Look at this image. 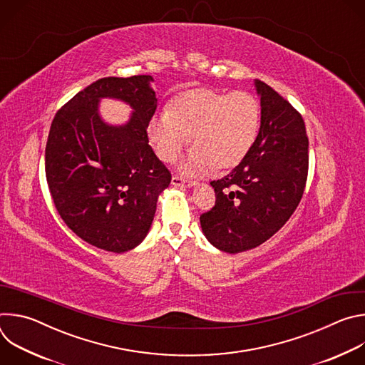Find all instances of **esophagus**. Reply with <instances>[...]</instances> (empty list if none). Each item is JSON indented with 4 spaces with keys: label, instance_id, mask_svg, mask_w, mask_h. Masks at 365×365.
Here are the masks:
<instances>
[{
    "label": "esophagus",
    "instance_id": "obj_1",
    "mask_svg": "<svg viewBox=\"0 0 365 365\" xmlns=\"http://www.w3.org/2000/svg\"><path fill=\"white\" fill-rule=\"evenodd\" d=\"M172 185L176 187H195L197 185V182L195 180H185L180 176H173L172 178Z\"/></svg>",
    "mask_w": 365,
    "mask_h": 365
}]
</instances>
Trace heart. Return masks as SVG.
Returning a JSON list of instances; mask_svg holds the SVG:
<instances>
[{"label":"heart","mask_w":365,"mask_h":365,"mask_svg":"<svg viewBox=\"0 0 365 365\" xmlns=\"http://www.w3.org/2000/svg\"><path fill=\"white\" fill-rule=\"evenodd\" d=\"M262 108L248 92L195 89L180 95L170 108L151 118L147 134L158 154L172 163L187 143L193 145L180 169L203 173L214 166H237L251 150L259 128Z\"/></svg>","instance_id":"1"}]
</instances>
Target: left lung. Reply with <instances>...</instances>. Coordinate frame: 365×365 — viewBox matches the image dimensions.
Listing matches in <instances>:
<instances>
[{"instance_id":"8db88e82","label":"left lung","mask_w":365,"mask_h":365,"mask_svg":"<svg viewBox=\"0 0 365 365\" xmlns=\"http://www.w3.org/2000/svg\"><path fill=\"white\" fill-rule=\"evenodd\" d=\"M254 88L262 107L257 138L237 168L211 182L215 206L200 215L206 240L230 254L273 237L294 212L307 178L302 115L267 83L255 79Z\"/></svg>"}]
</instances>
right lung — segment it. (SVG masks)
Here are the masks:
<instances>
[{
  "label": "right lung",
  "instance_id": "right-lung-1",
  "mask_svg": "<svg viewBox=\"0 0 365 365\" xmlns=\"http://www.w3.org/2000/svg\"><path fill=\"white\" fill-rule=\"evenodd\" d=\"M150 75L102 78L58 111L46 144V178L65 224L83 241L111 252L135 248L147 237L160 193L172 175L148 145L158 108ZM133 110L124 125L98 113L101 98Z\"/></svg>",
  "mask_w": 365,
  "mask_h": 365
}]
</instances>
